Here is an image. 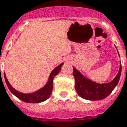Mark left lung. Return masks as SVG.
Here are the masks:
<instances>
[{
  "label": "left lung",
  "mask_w": 127,
  "mask_h": 127,
  "mask_svg": "<svg viewBox=\"0 0 127 127\" xmlns=\"http://www.w3.org/2000/svg\"><path fill=\"white\" fill-rule=\"evenodd\" d=\"M121 74V63L120 61L119 70L115 79L109 83L100 84L87 79L73 66V76L75 79V89L78 95L86 100H98L106 98L117 87L119 81Z\"/></svg>",
  "instance_id": "obj_1"
}]
</instances>
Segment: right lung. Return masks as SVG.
Masks as SVG:
<instances>
[{"instance_id":"obj_1","label":"right lung","mask_w":127,"mask_h":127,"mask_svg":"<svg viewBox=\"0 0 127 127\" xmlns=\"http://www.w3.org/2000/svg\"><path fill=\"white\" fill-rule=\"evenodd\" d=\"M63 65V63L60 64L59 65L57 66L55 69H53V71L51 72V74L49 75L48 81H47L46 85L39 90H38L35 92H33L32 93H23L17 91L16 90L14 89L8 81L5 73H4V79H5L6 83L8 89L10 91V92L14 95L16 96L17 98L21 99V100H23L24 102H28V103H29V102L38 103V102H43L44 100H47L50 97L52 91H53V79L55 78V76H56L57 74H59Z\"/></svg>"}]
</instances>
